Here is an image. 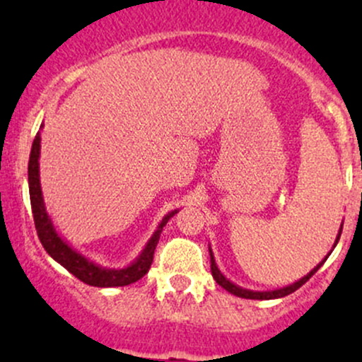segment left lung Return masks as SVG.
I'll return each mask as SVG.
<instances>
[{
	"mask_svg": "<svg viewBox=\"0 0 362 362\" xmlns=\"http://www.w3.org/2000/svg\"><path fill=\"white\" fill-rule=\"evenodd\" d=\"M341 228H343V224H341ZM341 228H339V231H338V236H337V242H334V247H337V243H338V240H339V235H341ZM331 252H333V250H331ZM331 252H329V254H331ZM329 254L326 255V259L329 257ZM326 259H324V261H326ZM324 261H322V262H319V264H317L315 268H313L312 272L308 273V275H305V276H303V279H299L298 282L291 284V286H287V287H282V289H276V291H262V293H261V291H249V289H243V287H238V286H235V284H233V282H229V280L226 279L224 275H222L221 269L217 268V264H215L214 254H211V250H210L211 276H214V279H215V282H217L218 286H221V287H224V289L228 291V293H231V294L238 296V298H245V299H275V298H284V296H287V294L294 293V291H298L299 287L303 286V284L308 282V280L312 279V275H315L317 269H319L320 266L324 264Z\"/></svg>",
	"mask_w": 362,
	"mask_h": 362,
	"instance_id": "left-lung-1",
	"label": "left lung"
}]
</instances>
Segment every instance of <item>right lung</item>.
Returning a JSON list of instances; mask_svg holds the SVG:
<instances>
[{
    "mask_svg": "<svg viewBox=\"0 0 362 362\" xmlns=\"http://www.w3.org/2000/svg\"><path fill=\"white\" fill-rule=\"evenodd\" d=\"M40 140H42V138H40V133H38L35 136V140H33L31 156H29L28 180H29V199H31L35 228H36V233H38V238L40 242H42L43 249L47 250V254H49L54 261L59 262L63 268H66L71 275H75L76 279L82 280L83 284H87V286L122 287L140 280L141 276L151 269L152 259H154V250L159 242L160 231H163L166 222L170 221L178 210H173L168 215H164L159 228L156 229V233L152 235V238L148 240L145 249L141 250V254L138 255V257L134 259V262H131L127 268L110 269V268H101V266L94 264L93 261L83 257L82 254L73 250L71 247H69L68 243L57 235L56 229H54L52 226V221H50V217L47 215L45 203H43V196H42V187H40V163H38Z\"/></svg>",
    "mask_w": 362,
    "mask_h": 362,
    "instance_id": "right-lung-1",
    "label": "right lung"
}]
</instances>
